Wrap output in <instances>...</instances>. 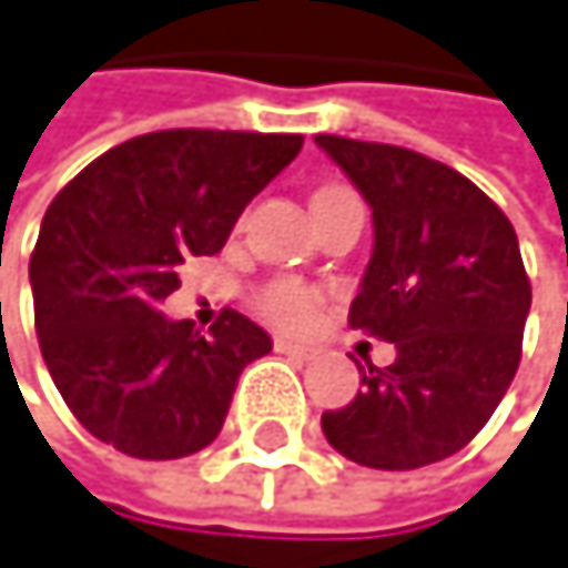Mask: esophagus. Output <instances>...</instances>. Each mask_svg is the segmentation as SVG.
<instances>
[{"label":"esophagus","instance_id":"1","mask_svg":"<svg viewBox=\"0 0 568 568\" xmlns=\"http://www.w3.org/2000/svg\"><path fill=\"white\" fill-rule=\"evenodd\" d=\"M275 353H286V356H296V359H313L316 356L313 346L296 343V339H286V336H275Z\"/></svg>","mask_w":568,"mask_h":568}]
</instances>
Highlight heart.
Returning <instances> with one entry per match:
<instances>
[{"label": "heart", "instance_id": "b5f03b06", "mask_svg": "<svg viewBox=\"0 0 568 568\" xmlns=\"http://www.w3.org/2000/svg\"><path fill=\"white\" fill-rule=\"evenodd\" d=\"M320 293L300 278H272L258 293V310L268 323L282 329H306L316 316Z\"/></svg>", "mask_w": 568, "mask_h": 568}]
</instances>
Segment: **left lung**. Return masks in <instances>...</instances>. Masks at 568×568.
I'll return each instance as SVG.
<instances>
[{"mask_svg": "<svg viewBox=\"0 0 568 568\" xmlns=\"http://www.w3.org/2000/svg\"><path fill=\"white\" fill-rule=\"evenodd\" d=\"M371 205L374 252L349 326L394 343L359 367L356 397L323 414L333 448L410 471L462 452L488 424L521 356L532 286L505 212L455 168L394 144L316 134Z\"/></svg>", "mask_w": 568, "mask_h": 568, "instance_id": "8db88e82", "label": "left lung"}]
</instances>
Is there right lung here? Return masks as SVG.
I'll return each instance as SVG.
<instances>
[{
  "mask_svg": "<svg viewBox=\"0 0 568 568\" xmlns=\"http://www.w3.org/2000/svg\"><path fill=\"white\" fill-rule=\"evenodd\" d=\"M300 148V134L158 131L110 148L53 197L29 258L36 333L93 437L144 462L219 437L242 371L272 339L235 310L201 336L161 303L181 286L178 265L222 252Z\"/></svg>",
  "mask_w": 568,
  "mask_h": 568,
  "instance_id": "right-lung-1",
  "label": "right lung"
}]
</instances>
